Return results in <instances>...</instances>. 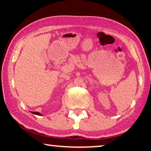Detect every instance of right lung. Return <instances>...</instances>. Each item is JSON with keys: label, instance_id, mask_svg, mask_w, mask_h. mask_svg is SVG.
Instances as JSON below:
<instances>
[{"label": "right lung", "instance_id": "1", "mask_svg": "<svg viewBox=\"0 0 151 151\" xmlns=\"http://www.w3.org/2000/svg\"><path fill=\"white\" fill-rule=\"evenodd\" d=\"M35 112V114H38V115H41V114L39 113V112Z\"/></svg>", "mask_w": 151, "mask_h": 151}]
</instances>
